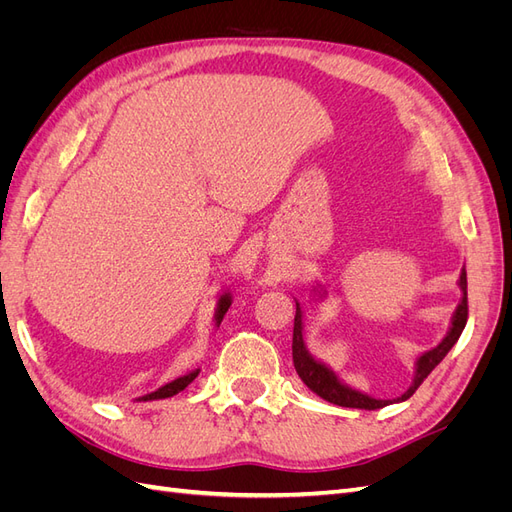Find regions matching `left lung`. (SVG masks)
<instances>
[{"instance_id":"obj_1","label":"left lung","mask_w":512,"mask_h":512,"mask_svg":"<svg viewBox=\"0 0 512 512\" xmlns=\"http://www.w3.org/2000/svg\"><path fill=\"white\" fill-rule=\"evenodd\" d=\"M457 284H459V290H461V301L453 312L451 327H448L444 339L436 348H431V350H427V352L418 356L416 365H414V380L410 384V389L401 397H397V399H374V397H369V395L356 391V389H352V386H348L346 382L339 380L331 367L316 361L305 346L303 309H301V303L297 301V314H294V329H292V361H294V369H297L299 378L307 384L309 391H314L318 397H322L324 401H329V404L344 406V408L378 410V408H384L389 404H399V401L410 399L418 386H421V382L431 374L433 369H436V365L448 354V350H451L457 344L461 331L466 329V322H468V277H466V269H461ZM314 292L320 294V299L327 297V290H324L320 284L314 286Z\"/></svg>"}]
</instances>
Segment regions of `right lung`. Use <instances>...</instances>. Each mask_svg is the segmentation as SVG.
<instances>
[{
	"instance_id": "obj_1",
	"label": "right lung",
	"mask_w": 512,
	"mask_h": 512,
	"mask_svg": "<svg viewBox=\"0 0 512 512\" xmlns=\"http://www.w3.org/2000/svg\"><path fill=\"white\" fill-rule=\"evenodd\" d=\"M230 303H232V294H230V292H222L220 299H218V307H215V316H213V318H215V327H220V324H222V318H224V314L228 312ZM198 371H200V369H192L190 374H185V376H181V378H177V380H173V382H168V384L160 386L158 391H153V393H147V395H143V397H138V401H153V399L173 397V395L181 393V391L185 389V386H188V384L198 376Z\"/></svg>"
}]
</instances>
